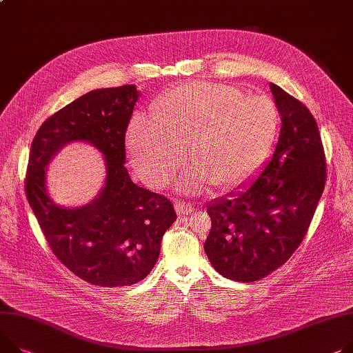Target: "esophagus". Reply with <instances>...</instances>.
<instances>
[{
	"instance_id": "34e87169",
	"label": "esophagus",
	"mask_w": 353,
	"mask_h": 353,
	"mask_svg": "<svg viewBox=\"0 0 353 353\" xmlns=\"http://www.w3.org/2000/svg\"><path fill=\"white\" fill-rule=\"evenodd\" d=\"M175 210L179 216H185L189 214L191 212H194V206L191 203H185V202H176L175 203Z\"/></svg>"
}]
</instances>
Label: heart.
I'll return each instance as SVG.
<instances>
[{
	"instance_id": "heart-1",
	"label": "heart",
	"mask_w": 353,
	"mask_h": 353,
	"mask_svg": "<svg viewBox=\"0 0 353 353\" xmlns=\"http://www.w3.org/2000/svg\"><path fill=\"white\" fill-rule=\"evenodd\" d=\"M280 125L276 104L221 83H188L162 96L154 119L135 116L127 130L132 165L145 183L164 188L189 154L195 165L176 182L183 194L213 183L234 189L265 161Z\"/></svg>"
}]
</instances>
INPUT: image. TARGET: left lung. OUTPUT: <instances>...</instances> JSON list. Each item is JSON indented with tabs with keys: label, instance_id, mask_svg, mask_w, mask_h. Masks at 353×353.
I'll return each mask as SVG.
<instances>
[{
	"label": "left lung",
	"instance_id": "8db88e82",
	"mask_svg": "<svg viewBox=\"0 0 353 353\" xmlns=\"http://www.w3.org/2000/svg\"><path fill=\"white\" fill-rule=\"evenodd\" d=\"M281 117L271 158L253 181L208 203L205 253L223 277L252 283L283 265L301 245L322 195L327 167L308 108L270 83Z\"/></svg>",
	"mask_w": 353,
	"mask_h": 353
}]
</instances>
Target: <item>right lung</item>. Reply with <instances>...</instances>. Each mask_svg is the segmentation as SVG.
<instances>
[{"label":"right lung","mask_w":353,"mask_h":353,"mask_svg":"<svg viewBox=\"0 0 353 353\" xmlns=\"http://www.w3.org/2000/svg\"><path fill=\"white\" fill-rule=\"evenodd\" d=\"M140 94L134 85L92 90L49 117L31 145L26 198L53 254L93 285L124 287L145 279L176 219L172 203L134 183L124 167L125 131ZM79 141L103 155L105 185L89 204L61 207L47 194V165Z\"/></svg>","instance_id":"right-lung-1"}]
</instances>
